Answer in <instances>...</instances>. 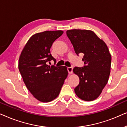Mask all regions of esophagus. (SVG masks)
Instances as JSON below:
<instances>
[{
	"label": "esophagus",
	"instance_id": "esophagus-1",
	"mask_svg": "<svg viewBox=\"0 0 127 127\" xmlns=\"http://www.w3.org/2000/svg\"><path fill=\"white\" fill-rule=\"evenodd\" d=\"M67 71L69 74H72L73 73V67H67Z\"/></svg>",
	"mask_w": 127,
	"mask_h": 127
}]
</instances>
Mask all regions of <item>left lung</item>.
<instances>
[{
  "label": "left lung",
  "mask_w": 127,
  "mask_h": 127,
  "mask_svg": "<svg viewBox=\"0 0 127 127\" xmlns=\"http://www.w3.org/2000/svg\"><path fill=\"white\" fill-rule=\"evenodd\" d=\"M66 34L77 55L84 54V67L73 69L80 79L74 92L86 101L96 99L107 83L110 73L112 57L107 45L92 31L72 29L67 30Z\"/></svg>",
  "instance_id": "obj_1"
}]
</instances>
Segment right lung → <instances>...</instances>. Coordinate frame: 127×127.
Segmentation results:
<instances>
[{
  "label": "right lung",
  "instance_id": "add662e5",
  "mask_svg": "<svg viewBox=\"0 0 127 127\" xmlns=\"http://www.w3.org/2000/svg\"><path fill=\"white\" fill-rule=\"evenodd\" d=\"M62 31H47L31 36L21 53L18 69L28 90L34 98L49 102L60 94L68 72L66 66L47 65L56 60L50 53L54 41Z\"/></svg>",
  "mask_w": 127,
  "mask_h": 127
}]
</instances>
